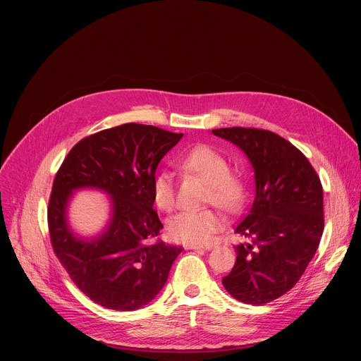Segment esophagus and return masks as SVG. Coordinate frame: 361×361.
I'll use <instances>...</instances> for the list:
<instances>
[{
  "instance_id": "obj_1",
  "label": "esophagus",
  "mask_w": 361,
  "mask_h": 361,
  "mask_svg": "<svg viewBox=\"0 0 361 361\" xmlns=\"http://www.w3.org/2000/svg\"><path fill=\"white\" fill-rule=\"evenodd\" d=\"M185 250H197V251H204V250H210L213 245H195V244H184Z\"/></svg>"
}]
</instances>
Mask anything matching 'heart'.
Instances as JSON below:
<instances>
[{
  "label": "heart",
  "mask_w": 361,
  "mask_h": 361,
  "mask_svg": "<svg viewBox=\"0 0 361 361\" xmlns=\"http://www.w3.org/2000/svg\"><path fill=\"white\" fill-rule=\"evenodd\" d=\"M185 173L207 181L204 201L216 204L227 213L240 212L247 200V183L240 173L231 171L227 159L207 144L190 148L177 160ZM152 200L163 212H171L177 204L174 174L169 170L159 173L152 181ZM224 226V217L213 210H185L170 219L169 235L187 244L209 243Z\"/></svg>",
  "instance_id": "heart-1"
}]
</instances>
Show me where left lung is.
<instances>
[{
    "instance_id": "1",
    "label": "left lung",
    "mask_w": 361,
    "mask_h": 361,
    "mask_svg": "<svg viewBox=\"0 0 361 361\" xmlns=\"http://www.w3.org/2000/svg\"><path fill=\"white\" fill-rule=\"evenodd\" d=\"M213 134L240 147L254 167L255 198L235 233L237 259L224 288L263 305L290 291L314 257L324 230L323 185L304 154L279 134L230 127Z\"/></svg>"
}]
</instances>
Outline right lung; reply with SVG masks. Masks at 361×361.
Listing matches in <instances>:
<instances>
[{"instance_id":"1","label":"right lung","mask_w":361,"mask_h":361,"mask_svg":"<svg viewBox=\"0 0 361 361\" xmlns=\"http://www.w3.org/2000/svg\"><path fill=\"white\" fill-rule=\"evenodd\" d=\"M183 134L128 123L78 141L59 169L48 201L49 240L73 283L94 302L131 312L164 287L183 247L156 240L163 228L152 209L156 169ZM94 186L112 195L114 219L95 240L77 239L65 219L71 192Z\"/></svg>"}]
</instances>
